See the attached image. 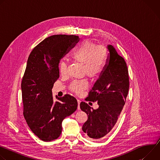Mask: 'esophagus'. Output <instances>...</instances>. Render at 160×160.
I'll return each instance as SVG.
<instances>
[{
  "mask_svg": "<svg viewBox=\"0 0 160 160\" xmlns=\"http://www.w3.org/2000/svg\"><path fill=\"white\" fill-rule=\"evenodd\" d=\"M77 102H78V109L80 110V101L79 99L77 100Z\"/></svg>",
  "mask_w": 160,
  "mask_h": 160,
  "instance_id": "obj_1",
  "label": "esophagus"
}]
</instances>
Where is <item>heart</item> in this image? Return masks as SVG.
Here are the masks:
<instances>
[{"mask_svg": "<svg viewBox=\"0 0 160 160\" xmlns=\"http://www.w3.org/2000/svg\"><path fill=\"white\" fill-rule=\"evenodd\" d=\"M108 56V50L106 47L98 45L94 42L85 40L80 43L72 54V59L83 64V73L90 78L98 77L104 71ZM67 64L61 61L59 63V71L65 75ZM88 87L85 79L76 80L70 85L69 88L77 94H80Z\"/></svg>", "mask_w": 160, "mask_h": 160, "instance_id": "b5f03b06", "label": "heart"}]
</instances>
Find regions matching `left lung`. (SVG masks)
<instances>
[{"label": "left lung", "mask_w": 160, "mask_h": 160, "mask_svg": "<svg viewBox=\"0 0 160 160\" xmlns=\"http://www.w3.org/2000/svg\"><path fill=\"white\" fill-rule=\"evenodd\" d=\"M109 58L100 78L85 99L97 102L99 108L94 109L85 102L80 107L88 115L82 127L90 139H98L108 134L116 124L125 104L129 89L127 63L111 45H108Z\"/></svg>", "instance_id": "1"}]
</instances>
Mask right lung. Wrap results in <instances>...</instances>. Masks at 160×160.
Wrapping results in <instances>:
<instances>
[{
    "instance_id": "add662e5",
    "label": "right lung",
    "mask_w": 160,
    "mask_h": 160,
    "mask_svg": "<svg viewBox=\"0 0 160 160\" xmlns=\"http://www.w3.org/2000/svg\"><path fill=\"white\" fill-rule=\"evenodd\" d=\"M78 36L55 35L45 38L32 51L21 82L23 115L38 138L45 142L58 139L62 122L77 109L70 94L53 101L52 88L59 77L60 59L78 42Z\"/></svg>"
}]
</instances>
